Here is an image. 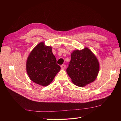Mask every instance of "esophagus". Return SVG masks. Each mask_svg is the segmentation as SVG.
Masks as SVG:
<instances>
[{"mask_svg":"<svg viewBox=\"0 0 121 121\" xmlns=\"http://www.w3.org/2000/svg\"><path fill=\"white\" fill-rule=\"evenodd\" d=\"M60 67L62 69H65V68H66V65H60Z\"/></svg>","mask_w":121,"mask_h":121,"instance_id":"esophagus-1","label":"esophagus"}]
</instances>
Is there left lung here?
<instances>
[{"label": "left lung", "instance_id": "8db88e82", "mask_svg": "<svg viewBox=\"0 0 121 121\" xmlns=\"http://www.w3.org/2000/svg\"><path fill=\"white\" fill-rule=\"evenodd\" d=\"M99 71V64L96 56L85 47L75 50L71 53V60L67 72L75 85L84 87L93 82Z\"/></svg>", "mask_w": 121, "mask_h": 121}]
</instances>
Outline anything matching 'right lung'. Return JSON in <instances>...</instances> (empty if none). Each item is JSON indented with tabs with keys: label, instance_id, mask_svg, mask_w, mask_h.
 I'll list each match as a JSON object with an SVG mask.
<instances>
[{
	"label": "right lung",
	"instance_id": "obj_1",
	"mask_svg": "<svg viewBox=\"0 0 121 121\" xmlns=\"http://www.w3.org/2000/svg\"><path fill=\"white\" fill-rule=\"evenodd\" d=\"M56 60L52 52V47L40 42L33 49L27 58L26 70L32 80L42 86L52 82L60 71Z\"/></svg>",
	"mask_w": 121,
	"mask_h": 121
}]
</instances>
